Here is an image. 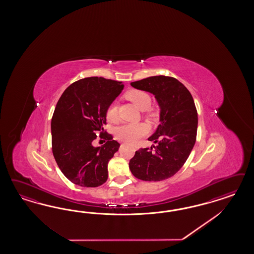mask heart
<instances>
[{
    "label": "heart",
    "mask_w": 254,
    "mask_h": 254,
    "mask_svg": "<svg viewBox=\"0 0 254 254\" xmlns=\"http://www.w3.org/2000/svg\"><path fill=\"white\" fill-rule=\"evenodd\" d=\"M126 98L132 101L138 109L143 110L144 115L149 118H154L157 112L154 107L150 106L152 97L149 93L141 89H132L126 93ZM106 118L111 123H116L119 119L118 105L112 102L106 110ZM150 131L149 126L145 123H127L117 127L115 131L116 138L127 142H136Z\"/></svg>",
    "instance_id": "1"
}]
</instances>
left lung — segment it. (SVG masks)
I'll list each match as a JSON object with an SVG mask.
<instances>
[{
    "label": "left lung",
    "mask_w": 254,
    "mask_h": 254,
    "mask_svg": "<svg viewBox=\"0 0 254 254\" xmlns=\"http://www.w3.org/2000/svg\"><path fill=\"white\" fill-rule=\"evenodd\" d=\"M130 85L153 93L161 108V123L148 138L157 145L135 152L129 161L131 172L146 182L172 177L185 165L196 140L197 111L192 95L174 77H147Z\"/></svg>",
    "instance_id": "1"
}]
</instances>
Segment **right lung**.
Wrapping results in <instances>:
<instances>
[{
  "label": "right lung",
  "mask_w": 254,
  "mask_h": 254,
  "mask_svg": "<svg viewBox=\"0 0 254 254\" xmlns=\"http://www.w3.org/2000/svg\"><path fill=\"white\" fill-rule=\"evenodd\" d=\"M123 88L121 82L87 77L69 85L58 101L51 121L52 152L64 176L74 185L98 187L106 183L108 162L120 146L104 129L106 110ZM97 138L107 143L94 147Z\"/></svg>",
  "instance_id": "right-lung-1"
}]
</instances>
